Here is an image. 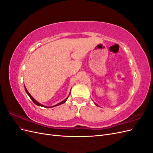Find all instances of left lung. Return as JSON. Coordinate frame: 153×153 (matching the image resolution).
<instances>
[{
  "mask_svg": "<svg viewBox=\"0 0 153 153\" xmlns=\"http://www.w3.org/2000/svg\"><path fill=\"white\" fill-rule=\"evenodd\" d=\"M95 105H96V104H95Z\"/></svg>",
  "mask_w": 153,
  "mask_h": 153,
  "instance_id": "1",
  "label": "left lung"
}]
</instances>
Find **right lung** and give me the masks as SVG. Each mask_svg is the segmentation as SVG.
<instances>
[{
    "label": "right lung",
    "mask_w": 153,
    "mask_h": 153,
    "mask_svg": "<svg viewBox=\"0 0 153 153\" xmlns=\"http://www.w3.org/2000/svg\"><path fill=\"white\" fill-rule=\"evenodd\" d=\"M24 87H25V91H26V92H27V94L29 95V96L30 97V98L32 100V101H33V102L36 105H38V106H42V107H45V108H52V107H54V106H58V105H61V104H62V103H65L66 101H67V100H68V97H69V96H68V97H67V98L64 100H63L62 101H61V102H60V103H57V105H54V106H45V105H42V104H41V103H38V101H36L34 99V98H32V96L29 94V92H28V91L27 90V89H26V87H25V85H24Z\"/></svg>",
    "instance_id": "obj_1"
}]
</instances>
